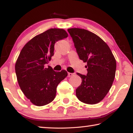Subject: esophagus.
Returning <instances> with one entry per match:
<instances>
[{"mask_svg": "<svg viewBox=\"0 0 133 133\" xmlns=\"http://www.w3.org/2000/svg\"><path fill=\"white\" fill-rule=\"evenodd\" d=\"M73 76V73H68V77H71V76Z\"/></svg>", "mask_w": 133, "mask_h": 133, "instance_id": "34e87169", "label": "esophagus"}]
</instances>
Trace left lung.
<instances>
[{
  "instance_id": "8db88e82",
  "label": "left lung",
  "mask_w": 133,
  "mask_h": 133,
  "mask_svg": "<svg viewBox=\"0 0 133 133\" xmlns=\"http://www.w3.org/2000/svg\"><path fill=\"white\" fill-rule=\"evenodd\" d=\"M67 31L80 59L87 63V75L77 73L82 82L76 89V96L85 104H97L105 97L112 86L116 70L115 57L106 43L94 33L79 28Z\"/></svg>"
}]
</instances>
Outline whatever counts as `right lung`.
Listing matches in <instances>:
<instances>
[{
    "instance_id": "1",
    "label": "right lung",
    "mask_w": 133,
    "mask_h": 133,
    "mask_svg": "<svg viewBox=\"0 0 133 133\" xmlns=\"http://www.w3.org/2000/svg\"><path fill=\"white\" fill-rule=\"evenodd\" d=\"M67 36L64 29H50L29 40L19 54L15 64L17 82L24 96L35 105L52 102L58 84L67 76L64 70L57 72L45 66L54 55L55 43Z\"/></svg>"
}]
</instances>
